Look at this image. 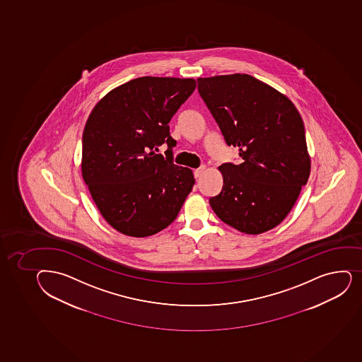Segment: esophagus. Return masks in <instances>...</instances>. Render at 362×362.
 Masks as SVG:
<instances>
[{
  "mask_svg": "<svg viewBox=\"0 0 362 362\" xmlns=\"http://www.w3.org/2000/svg\"><path fill=\"white\" fill-rule=\"evenodd\" d=\"M205 171V166H202V168H197V170H194V178H199L203 173H204Z\"/></svg>",
  "mask_w": 362,
  "mask_h": 362,
  "instance_id": "esophagus-1",
  "label": "esophagus"
}]
</instances>
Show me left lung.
Masks as SVG:
<instances>
[{"label":"left lung","mask_w":362,"mask_h":362,"mask_svg":"<svg viewBox=\"0 0 362 362\" xmlns=\"http://www.w3.org/2000/svg\"><path fill=\"white\" fill-rule=\"evenodd\" d=\"M198 93L240 164L221 165L223 187L209 199L228 226L261 234L295 205L310 175L305 129L295 105L246 74L198 78Z\"/></svg>","instance_id":"1"}]
</instances>
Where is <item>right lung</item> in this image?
Listing matches in <instances>:
<instances>
[{
  "mask_svg": "<svg viewBox=\"0 0 362 362\" xmlns=\"http://www.w3.org/2000/svg\"><path fill=\"white\" fill-rule=\"evenodd\" d=\"M196 88L192 78L140 77L98 102L83 132L82 175L105 220L134 238L157 234L175 220L194 184L173 164L168 122ZM166 141L167 157L157 155Z\"/></svg>",
  "mask_w": 362,
  "mask_h": 362,
  "instance_id": "1",
  "label": "right lung"
}]
</instances>
